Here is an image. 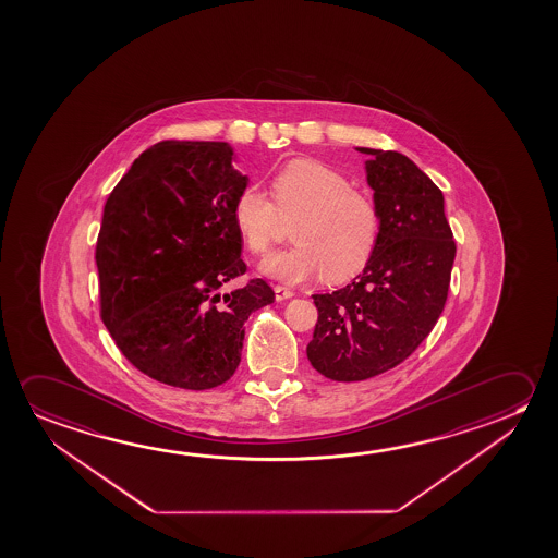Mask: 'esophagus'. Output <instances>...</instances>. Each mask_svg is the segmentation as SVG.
<instances>
[{
    "label": "esophagus",
    "instance_id": "34e87169",
    "mask_svg": "<svg viewBox=\"0 0 558 558\" xmlns=\"http://www.w3.org/2000/svg\"><path fill=\"white\" fill-rule=\"evenodd\" d=\"M275 295H276V301H283V300H290V298H293V295H295V293H293V290H290V288H286V286H280V283H276Z\"/></svg>",
    "mask_w": 558,
    "mask_h": 558
}]
</instances>
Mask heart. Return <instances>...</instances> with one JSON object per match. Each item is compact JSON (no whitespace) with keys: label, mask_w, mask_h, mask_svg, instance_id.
<instances>
[{"label":"heart","mask_w":558,"mask_h":558,"mask_svg":"<svg viewBox=\"0 0 558 558\" xmlns=\"http://www.w3.org/2000/svg\"><path fill=\"white\" fill-rule=\"evenodd\" d=\"M272 199L255 185L241 189L233 201V223L253 255L272 245L280 216L298 220L292 245L263 263V272L283 282H303L325 276L340 283L369 265L380 238V215L373 198L355 191L332 166L295 158L270 181Z\"/></svg>","instance_id":"b5f03b06"}]
</instances>
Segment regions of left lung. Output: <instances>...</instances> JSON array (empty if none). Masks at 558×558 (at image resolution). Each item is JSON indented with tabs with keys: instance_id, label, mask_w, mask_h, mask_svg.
Segmentation results:
<instances>
[{
	"instance_id": "1",
	"label": "left lung",
	"mask_w": 558,
	"mask_h": 558,
	"mask_svg": "<svg viewBox=\"0 0 558 558\" xmlns=\"http://www.w3.org/2000/svg\"><path fill=\"white\" fill-rule=\"evenodd\" d=\"M357 150L371 156L380 238L352 283L313 295L318 318L307 345L311 365L338 383L377 377L420 348L445 310L456 257L445 197L429 175L395 150Z\"/></svg>"
}]
</instances>
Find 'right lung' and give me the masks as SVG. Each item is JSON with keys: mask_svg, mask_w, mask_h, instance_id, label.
<instances>
[{"mask_svg": "<svg viewBox=\"0 0 558 558\" xmlns=\"http://www.w3.org/2000/svg\"><path fill=\"white\" fill-rule=\"evenodd\" d=\"M215 141H162L138 156L104 206L96 241L100 315L133 367L163 385L206 390L232 377L245 320L275 301L245 275L233 201L247 175Z\"/></svg>", "mask_w": 558, "mask_h": 558, "instance_id": "1", "label": "right lung"}]
</instances>
